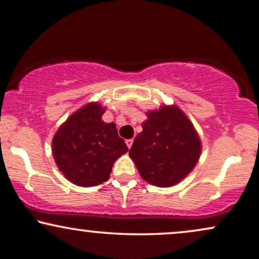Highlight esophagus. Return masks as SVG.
<instances>
[{
	"mask_svg": "<svg viewBox=\"0 0 259 259\" xmlns=\"http://www.w3.org/2000/svg\"><path fill=\"white\" fill-rule=\"evenodd\" d=\"M126 145L128 146V149L132 148V145H133V139H127V140H126Z\"/></svg>",
	"mask_w": 259,
	"mask_h": 259,
	"instance_id": "1",
	"label": "esophagus"
}]
</instances>
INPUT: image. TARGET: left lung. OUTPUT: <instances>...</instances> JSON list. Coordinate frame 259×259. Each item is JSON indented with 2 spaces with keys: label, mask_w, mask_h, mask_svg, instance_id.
<instances>
[{
  "label": "left lung",
  "mask_w": 259,
  "mask_h": 259,
  "mask_svg": "<svg viewBox=\"0 0 259 259\" xmlns=\"http://www.w3.org/2000/svg\"><path fill=\"white\" fill-rule=\"evenodd\" d=\"M200 155V140L193 124L178 107H162L148 113L143 132L130 150L140 177L169 187L191 173Z\"/></svg>",
  "instance_id": "8db88e82"
}]
</instances>
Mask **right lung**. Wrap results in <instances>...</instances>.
Wrapping results in <instances>:
<instances>
[{"instance_id": "right-lung-1", "label": "right lung", "mask_w": 259, "mask_h": 259, "mask_svg": "<svg viewBox=\"0 0 259 259\" xmlns=\"http://www.w3.org/2000/svg\"><path fill=\"white\" fill-rule=\"evenodd\" d=\"M104 108L90 103L67 119L53 139V155L63 175L78 186L101 185L114 162L128 151L115 123L102 120Z\"/></svg>"}]
</instances>
